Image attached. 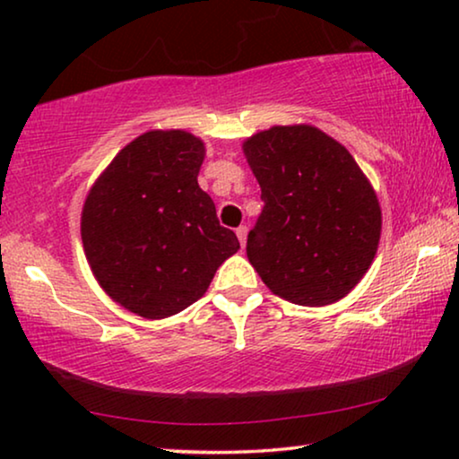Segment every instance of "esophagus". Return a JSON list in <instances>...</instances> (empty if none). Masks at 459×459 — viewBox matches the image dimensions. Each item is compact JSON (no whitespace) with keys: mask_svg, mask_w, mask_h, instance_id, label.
Returning <instances> with one entry per match:
<instances>
[{"mask_svg":"<svg viewBox=\"0 0 459 459\" xmlns=\"http://www.w3.org/2000/svg\"><path fill=\"white\" fill-rule=\"evenodd\" d=\"M247 234H248L247 225H240V228L236 230V236H238V240H240L242 247H244V244H247Z\"/></svg>","mask_w":459,"mask_h":459,"instance_id":"esophagus-1","label":"esophagus"}]
</instances>
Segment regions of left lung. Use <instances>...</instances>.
Segmentation results:
<instances>
[{
  "mask_svg": "<svg viewBox=\"0 0 459 459\" xmlns=\"http://www.w3.org/2000/svg\"><path fill=\"white\" fill-rule=\"evenodd\" d=\"M263 211L247 255L269 290L297 305L342 299L372 265L380 204L349 150L309 125L272 127L244 143Z\"/></svg>",
  "mask_w": 459,
  "mask_h": 459,
  "instance_id": "1",
  "label": "left lung"
}]
</instances>
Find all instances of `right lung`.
Returning a JSON list of instances; mask_svg holds the SVG:
<instances>
[{"instance_id": "add662e5", "label": "right lung", "mask_w": 459, "mask_h": 459, "mask_svg": "<svg viewBox=\"0 0 459 459\" xmlns=\"http://www.w3.org/2000/svg\"><path fill=\"white\" fill-rule=\"evenodd\" d=\"M204 146L148 131L125 146L85 200L81 238L100 286L125 309L160 319L196 303L240 248L200 190Z\"/></svg>"}]
</instances>
